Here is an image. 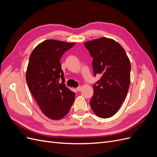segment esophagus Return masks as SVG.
Returning a JSON list of instances; mask_svg holds the SVG:
<instances>
[{"label": "esophagus", "instance_id": "esophagus-1", "mask_svg": "<svg viewBox=\"0 0 157 157\" xmlns=\"http://www.w3.org/2000/svg\"><path fill=\"white\" fill-rule=\"evenodd\" d=\"M76 90H77L78 92H80L82 90V87L81 86H78V87L77 88V89H76Z\"/></svg>", "mask_w": 157, "mask_h": 157}]
</instances>
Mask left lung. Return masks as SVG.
<instances>
[{"label": "left lung", "mask_w": 157, "mask_h": 157, "mask_svg": "<svg viewBox=\"0 0 157 157\" xmlns=\"http://www.w3.org/2000/svg\"><path fill=\"white\" fill-rule=\"evenodd\" d=\"M84 46L93 58L94 76L101 75L93 85L90 106L99 117H111L120 109L129 89V58L118 42L105 37L85 42Z\"/></svg>", "instance_id": "8db88e82"}]
</instances>
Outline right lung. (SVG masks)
<instances>
[{
    "mask_svg": "<svg viewBox=\"0 0 157 157\" xmlns=\"http://www.w3.org/2000/svg\"><path fill=\"white\" fill-rule=\"evenodd\" d=\"M75 43L46 40L33 50L26 81L41 111L52 120L65 116L73 105L75 93L65 86L60 59ZM59 81H61L60 83Z\"/></svg>",
    "mask_w": 157,
    "mask_h": 157,
    "instance_id": "add662e5",
    "label": "right lung"
}]
</instances>
